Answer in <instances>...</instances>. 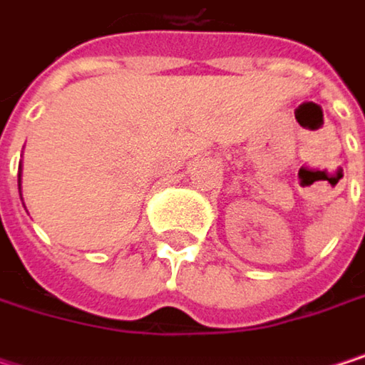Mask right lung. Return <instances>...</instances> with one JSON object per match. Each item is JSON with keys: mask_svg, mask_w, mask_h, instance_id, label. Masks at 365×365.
<instances>
[{"mask_svg": "<svg viewBox=\"0 0 365 365\" xmlns=\"http://www.w3.org/2000/svg\"><path fill=\"white\" fill-rule=\"evenodd\" d=\"M21 175H23V163L19 165V190H21Z\"/></svg>", "mask_w": 365, "mask_h": 365, "instance_id": "1", "label": "right lung"}]
</instances>
